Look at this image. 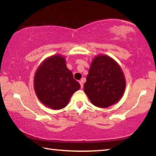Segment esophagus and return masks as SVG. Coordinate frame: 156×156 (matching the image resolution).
<instances>
[{"label": "esophagus", "instance_id": "34e87169", "mask_svg": "<svg viewBox=\"0 0 156 156\" xmlns=\"http://www.w3.org/2000/svg\"><path fill=\"white\" fill-rule=\"evenodd\" d=\"M79 83H80V84L81 88H83V83H84V79H82V80H80V82H79Z\"/></svg>", "mask_w": 156, "mask_h": 156}]
</instances>
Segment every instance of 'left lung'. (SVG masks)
I'll return each instance as SVG.
<instances>
[{
    "label": "left lung",
    "mask_w": 156,
    "mask_h": 156,
    "mask_svg": "<svg viewBox=\"0 0 156 156\" xmlns=\"http://www.w3.org/2000/svg\"><path fill=\"white\" fill-rule=\"evenodd\" d=\"M121 68L110 57L98 56L92 61L84 91L95 106L105 108L120 100L125 89Z\"/></svg>",
    "instance_id": "left-lung-1"
}]
</instances>
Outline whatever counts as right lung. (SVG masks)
<instances>
[{
	"label": "right lung",
	"mask_w": 156,
	"mask_h": 156,
	"mask_svg": "<svg viewBox=\"0 0 156 156\" xmlns=\"http://www.w3.org/2000/svg\"><path fill=\"white\" fill-rule=\"evenodd\" d=\"M80 88L73 73L59 55L49 58L37 69L34 89L38 99L53 109L67 106L72 95Z\"/></svg>",
	"instance_id": "add662e5"
}]
</instances>
